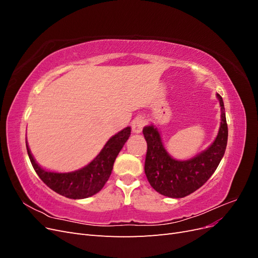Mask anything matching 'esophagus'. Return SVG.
Returning <instances> with one entry per match:
<instances>
[{"mask_svg":"<svg viewBox=\"0 0 258 258\" xmlns=\"http://www.w3.org/2000/svg\"><path fill=\"white\" fill-rule=\"evenodd\" d=\"M146 120L143 118V117H137V118L132 121V131L134 134H141L143 127L145 126Z\"/></svg>","mask_w":258,"mask_h":258,"instance_id":"obj_1","label":"esophagus"}]
</instances>
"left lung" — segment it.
Wrapping results in <instances>:
<instances>
[{
	"instance_id": "left-lung-1",
	"label": "left lung",
	"mask_w": 258,
	"mask_h": 258,
	"mask_svg": "<svg viewBox=\"0 0 258 258\" xmlns=\"http://www.w3.org/2000/svg\"><path fill=\"white\" fill-rule=\"evenodd\" d=\"M221 105V126L214 142L206 151L188 160L171 157L154 124L143 128L147 143L144 171L153 188L170 198H183L196 191L214 173L225 154L228 139L225 107L222 97L216 93Z\"/></svg>"
}]
</instances>
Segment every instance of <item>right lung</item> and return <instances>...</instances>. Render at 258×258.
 Masks as SVG:
<instances>
[{
    "label": "right lung",
    "mask_w": 258,
    "mask_h": 258,
    "mask_svg": "<svg viewBox=\"0 0 258 258\" xmlns=\"http://www.w3.org/2000/svg\"><path fill=\"white\" fill-rule=\"evenodd\" d=\"M130 135V127L122 129L108 140L97 157L87 166L67 173L50 172L38 166L31 154L27 141L26 145L35 172L50 189L70 199H84L93 196L103 188L112 173L117 155L127 142Z\"/></svg>",
    "instance_id": "obj_1"
}]
</instances>
